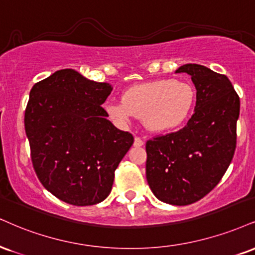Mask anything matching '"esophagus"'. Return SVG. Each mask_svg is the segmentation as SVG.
<instances>
[{
    "label": "esophagus",
    "mask_w": 255,
    "mask_h": 255,
    "mask_svg": "<svg viewBox=\"0 0 255 255\" xmlns=\"http://www.w3.org/2000/svg\"><path fill=\"white\" fill-rule=\"evenodd\" d=\"M134 146L135 147H141V146H143V141L140 139V137H135V139H134Z\"/></svg>",
    "instance_id": "1"
}]
</instances>
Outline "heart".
Listing matches in <instances>:
<instances>
[{
    "label": "heart",
    "instance_id": "1",
    "mask_svg": "<svg viewBox=\"0 0 255 255\" xmlns=\"http://www.w3.org/2000/svg\"><path fill=\"white\" fill-rule=\"evenodd\" d=\"M195 101L196 91L189 83L158 79L128 88L122 94V101L106 104V112L120 124L135 116L142 119L149 131L164 133L180 127L189 119Z\"/></svg>",
    "mask_w": 255,
    "mask_h": 255
}]
</instances>
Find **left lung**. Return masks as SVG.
<instances>
[{"mask_svg": "<svg viewBox=\"0 0 255 255\" xmlns=\"http://www.w3.org/2000/svg\"><path fill=\"white\" fill-rule=\"evenodd\" d=\"M195 84V114L176 133L146 143V178L159 201L188 205L203 198L219 184L236 147L240 98L225 75L198 64H185Z\"/></svg>", "mask_w": 255, "mask_h": 255, "instance_id": "left-lung-1", "label": "left lung"}]
</instances>
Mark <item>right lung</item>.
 Wrapping results in <instances>:
<instances>
[{"label":"right lung","mask_w":255,"mask_h":255,"mask_svg":"<svg viewBox=\"0 0 255 255\" xmlns=\"http://www.w3.org/2000/svg\"><path fill=\"white\" fill-rule=\"evenodd\" d=\"M112 90L109 83L64 69L29 93L24 129L33 167L44 188L69 204L94 205L108 197L116 167L134 142L101 107Z\"/></svg>","instance_id":"right-lung-1"}]
</instances>
